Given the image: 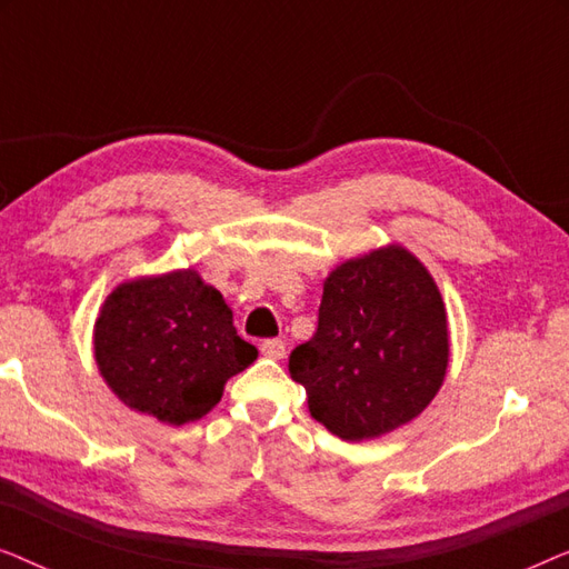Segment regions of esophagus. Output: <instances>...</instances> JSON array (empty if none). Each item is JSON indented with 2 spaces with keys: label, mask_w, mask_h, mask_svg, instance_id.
<instances>
[{
  "label": "esophagus",
  "mask_w": 569,
  "mask_h": 569,
  "mask_svg": "<svg viewBox=\"0 0 569 569\" xmlns=\"http://www.w3.org/2000/svg\"><path fill=\"white\" fill-rule=\"evenodd\" d=\"M261 355L269 360H282L284 357V341L282 339H263L261 341Z\"/></svg>",
  "instance_id": "1"
}]
</instances>
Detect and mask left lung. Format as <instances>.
Instances as JSON below:
<instances>
[{
    "label": "left lung",
    "instance_id": "left-lung-1",
    "mask_svg": "<svg viewBox=\"0 0 569 569\" xmlns=\"http://www.w3.org/2000/svg\"><path fill=\"white\" fill-rule=\"evenodd\" d=\"M446 368L438 284L396 246L331 271L313 339L290 355L310 417L341 440L378 438L411 422L435 399Z\"/></svg>",
    "mask_w": 569,
    "mask_h": 569
}]
</instances>
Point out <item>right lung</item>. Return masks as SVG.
<instances>
[{
    "mask_svg": "<svg viewBox=\"0 0 569 569\" xmlns=\"http://www.w3.org/2000/svg\"><path fill=\"white\" fill-rule=\"evenodd\" d=\"M259 352L238 337L232 310L197 271L116 287L96 321V360L127 407L183 425L222 399L228 378Z\"/></svg>",
    "mask_w": 569,
    "mask_h": 569,
    "instance_id": "1",
    "label": "right lung"
}]
</instances>
